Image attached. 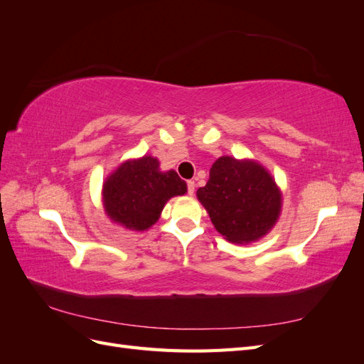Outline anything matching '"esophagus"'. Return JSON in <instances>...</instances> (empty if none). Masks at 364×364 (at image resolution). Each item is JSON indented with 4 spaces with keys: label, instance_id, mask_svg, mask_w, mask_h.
<instances>
[{
    "label": "esophagus",
    "instance_id": "esophagus-1",
    "mask_svg": "<svg viewBox=\"0 0 364 364\" xmlns=\"http://www.w3.org/2000/svg\"><path fill=\"white\" fill-rule=\"evenodd\" d=\"M186 186H188V194H190V196H193V194H194V190H196V183H194V181H188V182H186Z\"/></svg>",
    "mask_w": 364,
    "mask_h": 364
}]
</instances>
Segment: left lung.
Returning a JSON list of instances; mask_svg holds the SVG:
<instances>
[{
  "label": "left lung",
  "mask_w": 364,
  "mask_h": 364,
  "mask_svg": "<svg viewBox=\"0 0 364 364\" xmlns=\"http://www.w3.org/2000/svg\"><path fill=\"white\" fill-rule=\"evenodd\" d=\"M214 228L228 241L247 245L266 235L278 222L282 196L261 164L232 156L218 158L209 181L197 190Z\"/></svg>",
  "instance_id": "8db88e82"
}]
</instances>
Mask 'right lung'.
<instances>
[{"instance_id":"obj_1","label":"right lung","mask_w":364,"mask_h":364,"mask_svg":"<svg viewBox=\"0 0 364 364\" xmlns=\"http://www.w3.org/2000/svg\"><path fill=\"white\" fill-rule=\"evenodd\" d=\"M186 193V183L174 170L161 171L153 156L123 162L103 183V206L112 222L132 230L155 225L174 196Z\"/></svg>"}]
</instances>
